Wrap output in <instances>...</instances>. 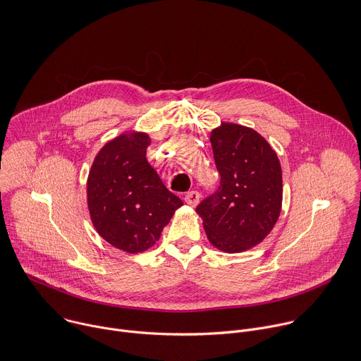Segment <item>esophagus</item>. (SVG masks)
Here are the masks:
<instances>
[{"label":"esophagus","instance_id":"1","mask_svg":"<svg viewBox=\"0 0 361 361\" xmlns=\"http://www.w3.org/2000/svg\"><path fill=\"white\" fill-rule=\"evenodd\" d=\"M199 199H200V195L199 192L196 190H190L185 195V202L189 204V206H196L199 203Z\"/></svg>","mask_w":361,"mask_h":361}]
</instances>
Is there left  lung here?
Segmentation results:
<instances>
[{"instance_id": "8db88e82", "label": "left lung", "mask_w": 361, "mask_h": 361, "mask_svg": "<svg viewBox=\"0 0 361 361\" xmlns=\"http://www.w3.org/2000/svg\"><path fill=\"white\" fill-rule=\"evenodd\" d=\"M221 185L196 212L209 242L226 253L259 245L273 229L281 209V168L276 152L256 130L222 123L210 133Z\"/></svg>"}]
</instances>
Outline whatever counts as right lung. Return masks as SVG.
<instances>
[{"mask_svg":"<svg viewBox=\"0 0 361 361\" xmlns=\"http://www.w3.org/2000/svg\"><path fill=\"white\" fill-rule=\"evenodd\" d=\"M147 133H123L94 159L87 195L92 224L112 246L137 253L159 239L183 202L169 192L147 161Z\"/></svg>","mask_w":361,"mask_h":361,"instance_id":"1","label":"right lung"}]
</instances>
